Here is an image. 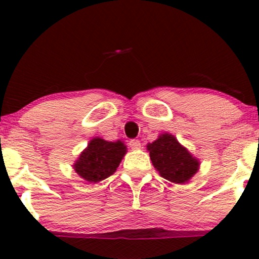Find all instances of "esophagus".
Instances as JSON below:
<instances>
[{"mask_svg": "<svg viewBox=\"0 0 259 259\" xmlns=\"http://www.w3.org/2000/svg\"><path fill=\"white\" fill-rule=\"evenodd\" d=\"M129 146L133 148V150H140L141 148V142L139 141V140H130L129 141Z\"/></svg>", "mask_w": 259, "mask_h": 259, "instance_id": "34e87169", "label": "esophagus"}]
</instances>
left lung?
Returning a JSON list of instances; mask_svg holds the SVG:
<instances>
[{"instance_id":"8db88e82","label":"left lung","mask_w":259,"mask_h":259,"mask_svg":"<svg viewBox=\"0 0 259 259\" xmlns=\"http://www.w3.org/2000/svg\"><path fill=\"white\" fill-rule=\"evenodd\" d=\"M146 147L153 167L160 177L170 183H189L200 169V160L171 134H160L158 139L147 144Z\"/></svg>"}]
</instances>
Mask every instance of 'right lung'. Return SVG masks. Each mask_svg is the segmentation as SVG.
I'll use <instances>...</instances> for the list:
<instances>
[{
    "label": "right lung",
    "mask_w": 259,
    "mask_h": 259,
    "mask_svg": "<svg viewBox=\"0 0 259 259\" xmlns=\"http://www.w3.org/2000/svg\"><path fill=\"white\" fill-rule=\"evenodd\" d=\"M125 153L126 146L120 140L112 142L94 138L79 154L73 168L80 178L96 184L114 174Z\"/></svg>",
    "instance_id": "right-lung-1"
}]
</instances>
